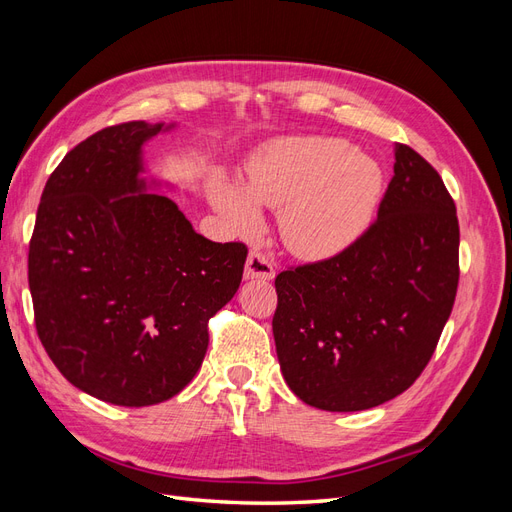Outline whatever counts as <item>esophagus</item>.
I'll return each instance as SVG.
<instances>
[{"mask_svg": "<svg viewBox=\"0 0 512 512\" xmlns=\"http://www.w3.org/2000/svg\"><path fill=\"white\" fill-rule=\"evenodd\" d=\"M273 262L260 250H252L245 262V280H273Z\"/></svg>", "mask_w": 512, "mask_h": 512, "instance_id": "obj_1", "label": "esophagus"}]
</instances>
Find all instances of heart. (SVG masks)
I'll return each mask as SVG.
<instances>
[{
	"label": "heart",
	"mask_w": 512,
	"mask_h": 512,
	"mask_svg": "<svg viewBox=\"0 0 512 512\" xmlns=\"http://www.w3.org/2000/svg\"><path fill=\"white\" fill-rule=\"evenodd\" d=\"M384 188L382 166L335 136H280L247 160L245 185H213L226 222L241 235L260 228L254 203L280 211L282 239L303 258L344 252L374 220Z\"/></svg>",
	"instance_id": "obj_1"
}]
</instances>
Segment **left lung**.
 I'll return each mask as SVG.
<instances>
[{
  "label": "left lung",
  "instance_id": "obj_1",
  "mask_svg": "<svg viewBox=\"0 0 512 512\" xmlns=\"http://www.w3.org/2000/svg\"><path fill=\"white\" fill-rule=\"evenodd\" d=\"M393 153L395 175L363 235L275 277L284 380L320 410H367L410 389L455 303V200L421 153L404 143Z\"/></svg>",
  "mask_w": 512,
  "mask_h": 512
}]
</instances>
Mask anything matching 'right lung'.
Returning <instances> with one entry per match:
<instances>
[{
  "label": "right lung",
  "mask_w": 512,
  "mask_h": 512,
  "mask_svg": "<svg viewBox=\"0 0 512 512\" xmlns=\"http://www.w3.org/2000/svg\"><path fill=\"white\" fill-rule=\"evenodd\" d=\"M162 123L85 138L44 185L27 277L40 342L76 389L143 408L203 365L209 320L235 297L247 245L194 232L173 200L141 192V145Z\"/></svg>",
  "instance_id": "add662e5"
}]
</instances>
